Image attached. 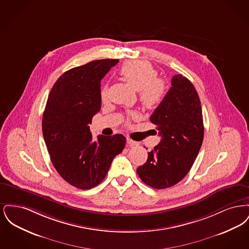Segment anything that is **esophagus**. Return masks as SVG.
Instances as JSON below:
<instances>
[{
    "label": "esophagus",
    "mask_w": 249,
    "mask_h": 249,
    "mask_svg": "<svg viewBox=\"0 0 249 249\" xmlns=\"http://www.w3.org/2000/svg\"><path fill=\"white\" fill-rule=\"evenodd\" d=\"M127 143H128V145H130V146H135V145H138V142H135V141H133V140H131L130 138H127Z\"/></svg>",
    "instance_id": "obj_1"
}]
</instances>
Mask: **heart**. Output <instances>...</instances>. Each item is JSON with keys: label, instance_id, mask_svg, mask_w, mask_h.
<instances>
[{"label": "heart", "instance_id": "b5f03b06", "mask_svg": "<svg viewBox=\"0 0 249 249\" xmlns=\"http://www.w3.org/2000/svg\"><path fill=\"white\" fill-rule=\"evenodd\" d=\"M119 73L122 78L136 90H139V99L143 107L153 108L161 103L166 93L164 80L158 77V71L145 60H130L125 62ZM103 102L107 100V89L101 91Z\"/></svg>", "mask_w": 249, "mask_h": 249}]
</instances>
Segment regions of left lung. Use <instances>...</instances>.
<instances>
[{
  "label": "left lung",
  "mask_w": 249,
  "mask_h": 249,
  "mask_svg": "<svg viewBox=\"0 0 249 249\" xmlns=\"http://www.w3.org/2000/svg\"><path fill=\"white\" fill-rule=\"evenodd\" d=\"M171 83L150 117L161 140L136 170L144 184L158 190L175 186L188 175L204 132L201 101L194 86L182 74H176Z\"/></svg>",
  "instance_id": "obj_1"
}]
</instances>
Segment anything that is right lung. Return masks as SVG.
Wrapping results in <instances>:
<instances>
[{
	"instance_id": "add662e5",
	"label": "right lung",
	"mask_w": 249,
	"mask_h": 249,
	"mask_svg": "<svg viewBox=\"0 0 249 249\" xmlns=\"http://www.w3.org/2000/svg\"><path fill=\"white\" fill-rule=\"evenodd\" d=\"M119 59H98L61 74L48 95L42 130L50 160L70 185L89 190L107 177L124 149L122 134L92 137L89 124L101 109V80Z\"/></svg>"
}]
</instances>
